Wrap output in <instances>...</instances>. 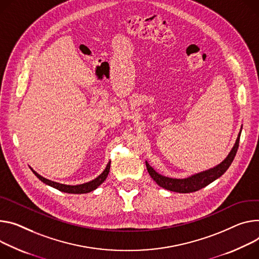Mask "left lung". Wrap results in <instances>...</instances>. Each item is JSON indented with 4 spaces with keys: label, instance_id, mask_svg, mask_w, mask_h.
<instances>
[{
    "label": "left lung",
    "instance_id": "1",
    "mask_svg": "<svg viewBox=\"0 0 259 259\" xmlns=\"http://www.w3.org/2000/svg\"><path fill=\"white\" fill-rule=\"evenodd\" d=\"M240 136L241 132L237 138V142L234 144L233 148L231 149L230 153L228 156L220 163L217 166L214 168L207 169L205 171L193 175L189 178L186 179H172L168 177H164L158 174L152 166H150V164L146 161V165L147 169L151 176V178L162 188L169 191L174 192H179V193H191L198 191L211 182H214L218 178H220L230 166V164L232 163L234 157H236V154L239 149V144H240Z\"/></svg>",
    "mask_w": 259,
    "mask_h": 259
}]
</instances>
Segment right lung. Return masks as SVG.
Returning a JSON list of instances; mask_svg holds the SVG:
<instances>
[{
	"label": "right lung",
	"instance_id": "add662e5",
	"mask_svg": "<svg viewBox=\"0 0 259 259\" xmlns=\"http://www.w3.org/2000/svg\"><path fill=\"white\" fill-rule=\"evenodd\" d=\"M109 168H110V162H108V164L106 165L105 169L103 170V172L100 176H98L96 179H94L91 182L80 184V185H75V186L65 185V184H61V183L51 181L49 179H45V178L41 177L33 168H31V170L41 182H43L44 184L49 185L53 188H56V189H58L59 191L66 192V193H71V194H83V193H89L91 191H94L95 189H97V188L106 180V178L108 176V172H109Z\"/></svg>",
	"mask_w": 259,
	"mask_h": 259
}]
</instances>
